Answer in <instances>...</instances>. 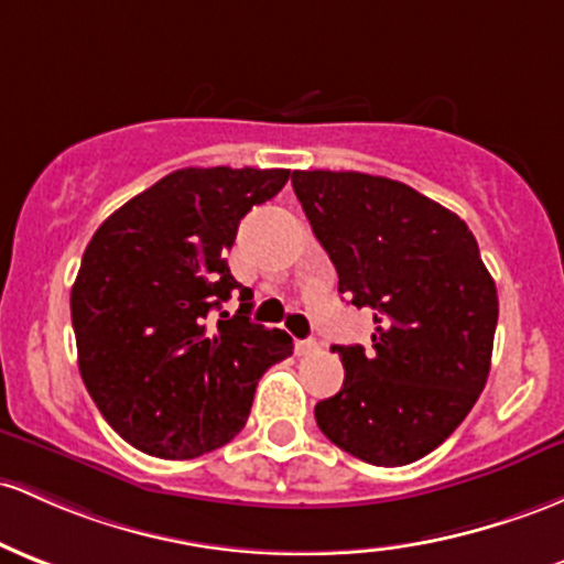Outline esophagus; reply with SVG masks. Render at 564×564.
Wrapping results in <instances>:
<instances>
[{
    "instance_id": "obj_1",
    "label": "esophagus",
    "mask_w": 564,
    "mask_h": 564,
    "mask_svg": "<svg viewBox=\"0 0 564 564\" xmlns=\"http://www.w3.org/2000/svg\"><path fill=\"white\" fill-rule=\"evenodd\" d=\"M294 350L296 356H311V352L318 350V343H315V339H296Z\"/></svg>"
}]
</instances>
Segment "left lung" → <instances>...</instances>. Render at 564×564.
<instances>
[{
    "label": "left lung",
    "mask_w": 564,
    "mask_h": 564,
    "mask_svg": "<svg viewBox=\"0 0 564 564\" xmlns=\"http://www.w3.org/2000/svg\"><path fill=\"white\" fill-rule=\"evenodd\" d=\"M292 184L339 294L375 318L372 348H332L345 382L315 404V423L372 466L420 460L466 420L490 375L498 292L476 238L393 178L294 171Z\"/></svg>",
    "instance_id": "1"
}]
</instances>
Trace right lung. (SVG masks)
Listing matches in <instances>:
<instances>
[{
	"instance_id": "add662e5",
	"label": "right lung",
	"mask_w": 564,
	"mask_h": 564,
	"mask_svg": "<svg viewBox=\"0 0 564 564\" xmlns=\"http://www.w3.org/2000/svg\"><path fill=\"white\" fill-rule=\"evenodd\" d=\"M286 169H182L98 227L72 286L77 361L104 420L141 453L187 460L246 425L257 382L292 356L283 329L249 321L251 289L227 268L238 225ZM232 291L245 305L207 313Z\"/></svg>"
}]
</instances>
